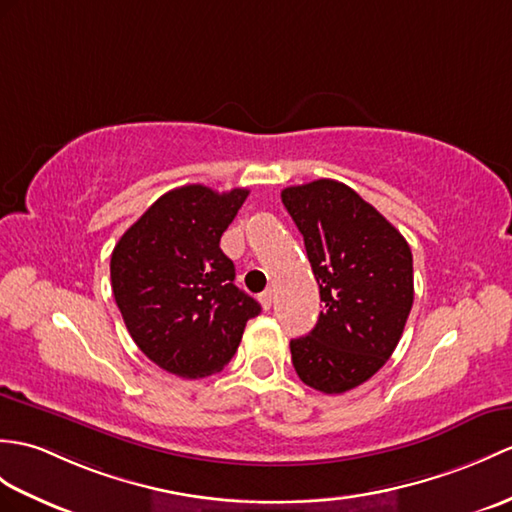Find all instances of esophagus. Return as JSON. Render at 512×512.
<instances>
[{
	"mask_svg": "<svg viewBox=\"0 0 512 512\" xmlns=\"http://www.w3.org/2000/svg\"><path fill=\"white\" fill-rule=\"evenodd\" d=\"M259 301H261V307H264V310H270V307H272V290L261 292Z\"/></svg>",
	"mask_w": 512,
	"mask_h": 512,
	"instance_id": "34e87169",
	"label": "esophagus"
}]
</instances>
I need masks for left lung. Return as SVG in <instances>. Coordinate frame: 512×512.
<instances>
[{"instance_id": "1", "label": "left lung", "mask_w": 512, "mask_h": 512, "mask_svg": "<svg viewBox=\"0 0 512 512\" xmlns=\"http://www.w3.org/2000/svg\"><path fill=\"white\" fill-rule=\"evenodd\" d=\"M320 288L316 327L290 340L301 382L340 395L371 379L395 351L414 301L412 251L392 224L349 185L285 187Z\"/></svg>"}]
</instances>
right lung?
Segmentation results:
<instances>
[{
    "label": "right lung",
    "mask_w": 512,
    "mask_h": 512,
    "mask_svg": "<svg viewBox=\"0 0 512 512\" xmlns=\"http://www.w3.org/2000/svg\"><path fill=\"white\" fill-rule=\"evenodd\" d=\"M248 189L183 185L163 194L111 255L115 303L130 338L163 371L196 379L231 362L259 303L235 281L220 237Z\"/></svg>",
    "instance_id": "obj_1"
}]
</instances>
